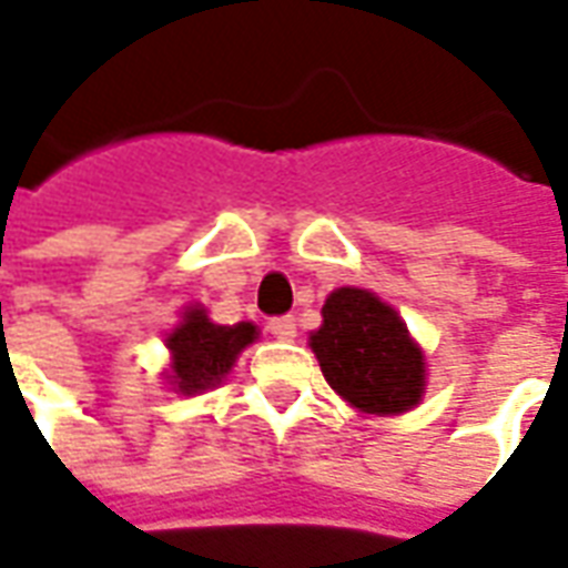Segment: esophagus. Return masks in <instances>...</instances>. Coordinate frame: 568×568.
Masks as SVG:
<instances>
[{
  "label": "esophagus",
  "mask_w": 568,
  "mask_h": 568,
  "mask_svg": "<svg viewBox=\"0 0 568 568\" xmlns=\"http://www.w3.org/2000/svg\"><path fill=\"white\" fill-rule=\"evenodd\" d=\"M267 328H271L273 337H280V341H292L297 334L295 316H273V320L267 322Z\"/></svg>",
  "instance_id": "34e87169"
}]
</instances>
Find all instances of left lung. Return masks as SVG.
Segmentation results:
<instances>
[{
  "label": "left lung",
  "mask_w": 568,
  "mask_h": 568,
  "mask_svg": "<svg viewBox=\"0 0 568 568\" xmlns=\"http://www.w3.org/2000/svg\"><path fill=\"white\" fill-rule=\"evenodd\" d=\"M325 381L365 414H402L426 386V362L393 307L365 288H337L310 334Z\"/></svg>",
  "instance_id": "obj_1"
}]
</instances>
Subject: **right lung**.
Instances as JSON below:
<instances>
[{"instance_id":"1","label":"right lung","mask_w":568,"mask_h":568,"mask_svg":"<svg viewBox=\"0 0 568 568\" xmlns=\"http://www.w3.org/2000/svg\"><path fill=\"white\" fill-rule=\"evenodd\" d=\"M255 325H212L203 310H187L185 322L166 337L173 349V383L179 393H200L210 389L234 365L236 353L255 341Z\"/></svg>"}]
</instances>
